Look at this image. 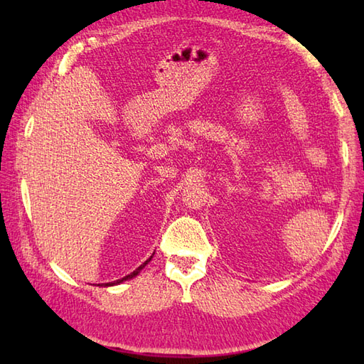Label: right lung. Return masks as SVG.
<instances>
[{
    "label": "right lung",
    "instance_id": "1",
    "mask_svg": "<svg viewBox=\"0 0 364 364\" xmlns=\"http://www.w3.org/2000/svg\"><path fill=\"white\" fill-rule=\"evenodd\" d=\"M154 255V253H153ZM153 255H151V257L149 258V259H146L145 262H142V264L141 266H139L136 270H133V272H131L129 275H127V277H123V278H120V280H117V282H111V283H102V284H98V286H103V288H106V286H115V284H120V283H123V282H127V280H131V278H134V277H137L139 274H141V270L146 266V264H149V262L151 261V258H153Z\"/></svg>",
    "mask_w": 364,
    "mask_h": 364
}]
</instances>
